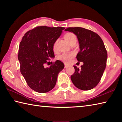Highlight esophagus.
<instances>
[{"label":"esophagus","mask_w":122,"mask_h":122,"mask_svg":"<svg viewBox=\"0 0 122 122\" xmlns=\"http://www.w3.org/2000/svg\"><path fill=\"white\" fill-rule=\"evenodd\" d=\"M68 65H67V64H66V63H65V68H66V67H68Z\"/></svg>","instance_id":"obj_1"}]
</instances>
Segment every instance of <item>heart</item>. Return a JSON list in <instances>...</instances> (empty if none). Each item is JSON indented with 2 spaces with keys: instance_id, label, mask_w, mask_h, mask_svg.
<instances>
[{
  "instance_id": "b5f03b06",
  "label": "heart",
  "mask_w": 122,
  "mask_h": 122,
  "mask_svg": "<svg viewBox=\"0 0 122 122\" xmlns=\"http://www.w3.org/2000/svg\"><path fill=\"white\" fill-rule=\"evenodd\" d=\"M65 39L68 42L70 43L71 41L73 40L74 39H76V37L72 33H67L65 35ZM53 49L54 51H56V42L54 43L53 45ZM74 56V53H63L61 54L58 57V59L65 63H69L71 61L72 59Z\"/></svg>"
}]
</instances>
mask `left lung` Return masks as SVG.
I'll return each mask as SVG.
<instances>
[{
  "mask_svg": "<svg viewBox=\"0 0 122 122\" xmlns=\"http://www.w3.org/2000/svg\"><path fill=\"white\" fill-rule=\"evenodd\" d=\"M66 31L73 33L77 36L80 51L76 58L82 62L81 68L74 66L75 73L71 81L76 88L89 90L97 85L104 73L108 57L102 39L96 33L82 27H69Z\"/></svg>",
  "mask_w": 122,
  "mask_h": 122,
  "instance_id": "8db88e82",
  "label": "left lung"
}]
</instances>
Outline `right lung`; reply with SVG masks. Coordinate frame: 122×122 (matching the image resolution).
I'll return each mask as SVG.
<instances>
[{"label":"right lung","instance_id":"obj_1","mask_svg":"<svg viewBox=\"0 0 122 122\" xmlns=\"http://www.w3.org/2000/svg\"><path fill=\"white\" fill-rule=\"evenodd\" d=\"M65 28L39 26L26 33L19 45L18 60L20 72L30 87L45 93L51 91L56 83L59 73L65 65L56 60L50 67L44 64L54 58L53 47Z\"/></svg>","mask_w":122,"mask_h":122}]
</instances>
